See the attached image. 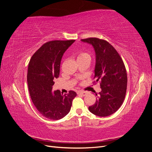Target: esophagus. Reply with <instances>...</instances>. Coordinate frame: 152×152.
Masks as SVG:
<instances>
[{
  "instance_id": "34e87169",
  "label": "esophagus",
  "mask_w": 152,
  "mask_h": 152,
  "mask_svg": "<svg viewBox=\"0 0 152 152\" xmlns=\"http://www.w3.org/2000/svg\"><path fill=\"white\" fill-rule=\"evenodd\" d=\"M77 94H79V95H81V96H85L87 94V92H86V91H79L77 93Z\"/></svg>"
}]
</instances>
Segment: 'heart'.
Returning <instances> with one entry per match:
<instances>
[{
  "label": "heart",
  "instance_id": "1",
  "mask_svg": "<svg viewBox=\"0 0 152 152\" xmlns=\"http://www.w3.org/2000/svg\"><path fill=\"white\" fill-rule=\"evenodd\" d=\"M76 56H77V61L80 60V59H90V56L89 54L84 51H79L76 54Z\"/></svg>",
  "mask_w": 152,
  "mask_h": 152
}]
</instances>
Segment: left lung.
Instances as JSON below:
<instances>
[{"label": "left lung", "instance_id": "obj_1", "mask_svg": "<svg viewBox=\"0 0 152 152\" xmlns=\"http://www.w3.org/2000/svg\"><path fill=\"white\" fill-rule=\"evenodd\" d=\"M93 45L96 53L94 82H100L102 91L89 110L96 115L107 117L117 112L125 98L127 77L122 59L107 41L92 37L81 40Z\"/></svg>", "mask_w": 152, "mask_h": 152}]
</instances>
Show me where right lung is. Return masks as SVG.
Wrapping results in <instances>:
<instances>
[{
    "mask_svg": "<svg viewBox=\"0 0 152 152\" xmlns=\"http://www.w3.org/2000/svg\"><path fill=\"white\" fill-rule=\"evenodd\" d=\"M74 42L49 41L34 53L28 64L27 82L32 102L40 113L51 120L66 116L77 96L73 91L65 94L59 90L52 91L54 80L59 77L63 55Z\"/></svg>",
    "mask_w": 152,
    "mask_h": 152,
    "instance_id": "add662e5",
    "label": "right lung"
}]
</instances>
